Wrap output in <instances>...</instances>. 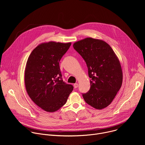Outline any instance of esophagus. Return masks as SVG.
I'll use <instances>...</instances> for the list:
<instances>
[{
	"instance_id": "1",
	"label": "esophagus",
	"mask_w": 145,
	"mask_h": 145,
	"mask_svg": "<svg viewBox=\"0 0 145 145\" xmlns=\"http://www.w3.org/2000/svg\"><path fill=\"white\" fill-rule=\"evenodd\" d=\"M73 87L74 88H77L78 87V84L77 83H75L73 84Z\"/></svg>"
}]
</instances>
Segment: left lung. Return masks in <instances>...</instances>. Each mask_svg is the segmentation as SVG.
<instances>
[{
  "label": "left lung",
  "mask_w": 145,
  "mask_h": 145,
  "mask_svg": "<svg viewBox=\"0 0 145 145\" xmlns=\"http://www.w3.org/2000/svg\"><path fill=\"white\" fill-rule=\"evenodd\" d=\"M73 46L85 60L91 78L89 91L82 94L84 100L97 110L107 107L122 84L123 72L118 57L101 39L86 38L74 42Z\"/></svg>",
  "instance_id": "obj_1"
}]
</instances>
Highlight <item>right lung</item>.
Returning <instances> with one entry per match:
<instances>
[{
  "instance_id": "obj_1",
  "label": "right lung",
  "mask_w": 145,
  "mask_h": 145,
  "mask_svg": "<svg viewBox=\"0 0 145 145\" xmlns=\"http://www.w3.org/2000/svg\"><path fill=\"white\" fill-rule=\"evenodd\" d=\"M71 42L49 41L38 45L30 54L25 68L26 91L36 105L48 112L63 107L73 89L63 81L59 62Z\"/></svg>"
}]
</instances>
